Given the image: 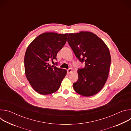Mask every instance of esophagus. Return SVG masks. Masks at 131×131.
Listing matches in <instances>:
<instances>
[{"label":"esophagus","instance_id":"esophagus-1","mask_svg":"<svg viewBox=\"0 0 131 131\" xmlns=\"http://www.w3.org/2000/svg\"><path fill=\"white\" fill-rule=\"evenodd\" d=\"M67 74H68L71 73L72 72V69H71V68L68 69L67 70Z\"/></svg>","mask_w":131,"mask_h":131}]
</instances>
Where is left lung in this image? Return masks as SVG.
<instances>
[{
	"label": "left lung",
	"mask_w": 131,
	"mask_h": 131,
	"mask_svg": "<svg viewBox=\"0 0 131 131\" xmlns=\"http://www.w3.org/2000/svg\"><path fill=\"white\" fill-rule=\"evenodd\" d=\"M67 41L76 57L85 67L78 70L73 89L84 96H91L104 87L108 77L111 57L109 50L99 37L89 31L70 33Z\"/></svg>",
	"instance_id": "obj_1"
}]
</instances>
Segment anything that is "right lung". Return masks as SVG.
<instances>
[{
  "label": "right lung",
  "instance_id": "add662e5",
  "mask_svg": "<svg viewBox=\"0 0 131 131\" xmlns=\"http://www.w3.org/2000/svg\"><path fill=\"white\" fill-rule=\"evenodd\" d=\"M68 34L45 32L40 34L28 46L24 57L26 78L37 93L47 95L60 88L65 76L66 69L49 64L57 60L58 52L64 47Z\"/></svg>",
  "mask_w": 131,
  "mask_h": 131
}]
</instances>
